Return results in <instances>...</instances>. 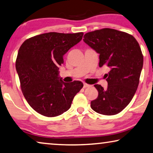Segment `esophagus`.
Here are the masks:
<instances>
[{
	"instance_id": "1",
	"label": "esophagus",
	"mask_w": 153,
	"mask_h": 153,
	"mask_svg": "<svg viewBox=\"0 0 153 153\" xmlns=\"http://www.w3.org/2000/svg\"><path fill=\"white\" fill-rule=\"evenodd\" d=\"M91 86V85H89V84H86V83H84V86H83V87L84 88H87V87H90Z\"/></svg>"
}]
</instances>
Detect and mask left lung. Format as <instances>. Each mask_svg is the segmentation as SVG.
I'll list each match as a JSON object with an SVG mask.
<instances>
[{
	"label": "left lung",
	"instance_id": "obj_1",
	"mask_svg": "<svg viewBox=\"0 0 153 153\" xmlns=\"http://www.w3.org/2000/svg\"><path fill=\"white\" fill-rule=\"evenodd\" d=\"M84 42L100 54V67H108L107 88L95 84L98 97L91 102L93 111L105 115L120 113L137 89L143 58L137 41L132 35L104 28L86 33Z\"/></svg>",
	"mask_w": 153,
	"mask_h": 153
}]
</instances>
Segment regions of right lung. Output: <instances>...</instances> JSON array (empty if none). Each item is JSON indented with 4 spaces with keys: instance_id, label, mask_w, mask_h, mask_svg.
<instances>
[{
    "instance_id": "right-lung-1",
    "label": "right lung",
    "mask_w": 153,
    "mask_h": 153,
    "mask_svg": "<svg viewBox=\"0 0 153 153\" xmlns=\"http://www.w3.org/2000/svg\"><path fill=\"white\" fill-rule=\"evenodd\" d=\"M82 32L42 33L26 40L16 61L20 88L34 111L56 117L69 110L75 95L83 87L80 81L64 82L59 77L63 56L82 39Z\"/></svg>"
}]
</instances>
